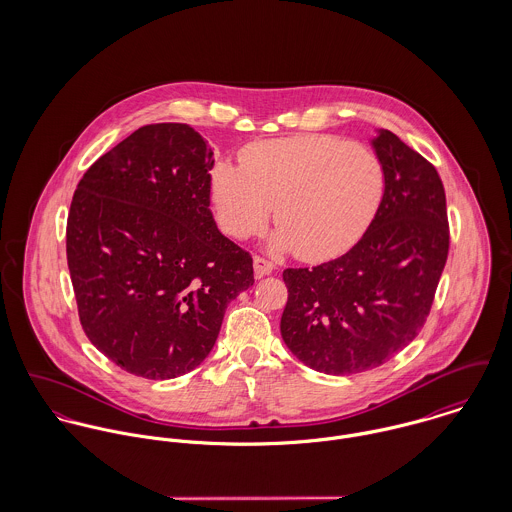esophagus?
<instances>
[{
	"mask_svg": "<svg viewBox=\"0 0 512 512\" xmlns=\"http://www.w3.org/2000/svg\"><path fill=\"white\" fill-rule=\"evenodd\" d=\"M274 270H276V266L270 260H266L262 256H254V274H256V278L270 276Z\"/></svg>",
	"mask_w": 512,
	"mask_h": 512,
	"instance_id": "esophagus-1",
	"label": "esophagus"
}]
</instances>
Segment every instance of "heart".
<instances>
[{
	"label": "heart",
	"instance_id": "b5f03b06",
	"mask_svg": "<svg viewBox=\"0 0 512 512\" xmlns=\"http://www.w3.org/2000/svg\"><path fill=\"white\" fill-rule=\"evenodd\" d=\"M384 187V167L370 149L309 134L254 144L242 153V167L220 161L211 199L228 236L244 240L262 232L274 205L280 226L272 248L327 260L359 242L378 213Z\"/></svg>",
	"mask_w": 512,
	"mask_h": 512
}]
</instances>
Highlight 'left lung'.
<instances>
[{"label":"left lung","instance_id":"left-lung-1","mask_svg":"<svg viewBox=\"0 0 512 512\" xmlns=\"http://www.w3.org/2000/svg\"><path fill=\"white\" fill-rule=\"evenodd\" d=\"M384 197L363 238L315 268H288L282 339L303 365L355 374L384 365L424 327L449 250L436 167L396 134L372 140Z\"/></svg>","mask_w":512,"mask_h":512}]
</instances>
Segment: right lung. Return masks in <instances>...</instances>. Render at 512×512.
I'll use <instances>...</instances> for the list:
<instances>
[{
    "label": "right lung",
    "instance_id": "1",
    "mask_svg": "<svg viewBox=\"0 0 512 512\" xmlns=\"http://www.w3.org/2000/svg\"><path fill=\"white\" fill-rule=\"evenodd\" d=\"M213 149L187 124H149L96 159L74 191L67 260L80 325L130 374L201 365L252 256L211 213Z\"/></svg>",
    "mask_w": 512,
    "mask_h": 512
}]
</instances>
